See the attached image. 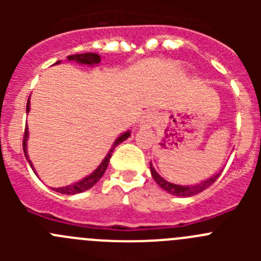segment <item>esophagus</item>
Wrapping results in <instances>:
<instances>
[{
    "label": "esophagus",
    "mask_w": 261,
    "mask_h": 261,
    "mask_svg": "<svg viewBox=\"0 0 261 261\" xmlns=\"http://www.w3.org/2000/svg\"><path fill=\"white\" fill-rule=\"evenodd\" d=\"M156 119H158V117H156V115L154 114V112H147L141 120V128H151V126L154 125V123L156 121Z\"/></svg>",
    "instance_id": "1"
}]
</instances>
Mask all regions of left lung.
Masks as SVG:
<instances>
[{"instance_id": "obj_1", "label": "left lung", "mask_w": 261, "mask_h": 261, "mask_svg": "<svg viewBox=\"0 0 261 261\" xmlns=\"http://www.w3.org/2000/svg\"><path fill=\"white\" fill-rule=\"evenodd\" d=\"M150 172H151V176H153V179L155 180V183L158 184L161 188H163V190L167 191L168 193H171V195L183 196V197H188V196L197 195V193L202 192L204 190L209 188V187H211L212 184H213L214 181L218 179V176H220V174H221V172H218V174L213 175V176L209 177V179H206V180L201 181V183H199V184H195V186H177V184L170 183V181L165 180V179H163V177L161 176V175H159L155 170H154V167L151 166V163H150Z\"/></svg>"}]
</instances>
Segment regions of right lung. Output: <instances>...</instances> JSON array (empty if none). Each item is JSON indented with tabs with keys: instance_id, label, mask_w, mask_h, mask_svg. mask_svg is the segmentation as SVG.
<instances>
[{
	"instance_id": "add662e5",
	"label": "right lung",
	"mask_w": 261,
	"mask_h": 261,
	"mask_svg": "<svg viewBox=\"0 0 261 261\" xmlns=\"http://www.w3.org/2000/svg\"><path fill=\"white\" fill-rule=\"evenodd\" d=\"M68 60L69 61H77L80 62V64H85V65H96V64L100 62V56L96 55V53H80V55H71V56H68ZM56 64H60V61H57ZM29 111H30V98L29 100H27L26 112H29ZM129 136H130V132L128 130V132L123 133L120 137H117V140L114 142L112 147H111V150L108 151L106 158L103 159V162L99 165V167L96 168L93 174H90L89 176H86L85 179H82V180L77 181V183L74 184H70V186L61 187V188H53V191L64 193V195H75V193H81V192H84V191L89 190V188H91V187H93L106 172V168H107L108 162H110V158L111 155H112V153H114L115 147H116L119 144H121L123 141H125ZM27 140H29V128L26 126V129H24V137H23V151H24V156H26V159L29 161L30 166H31V168L34 170V172H35V168H34V166H32L31 161H30L29 158V154H27Z\"/></svg>"
}]
</instances>
